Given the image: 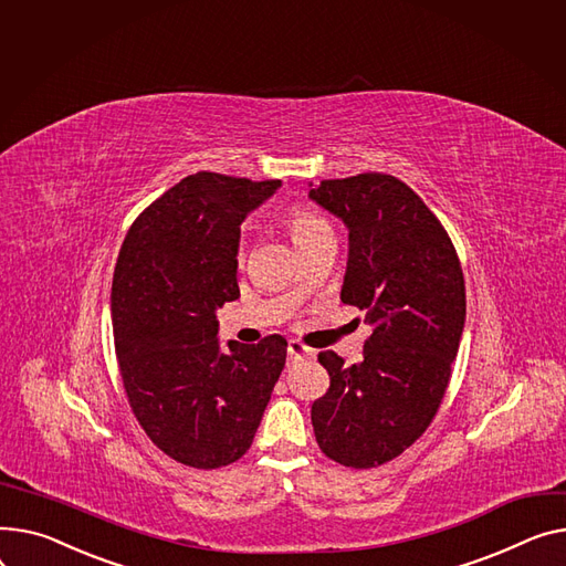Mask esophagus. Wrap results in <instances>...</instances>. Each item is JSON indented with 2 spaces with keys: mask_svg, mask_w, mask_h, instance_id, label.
<instances>
[{
  "mask_svg": "<svg viewBox=\"0 0 566 566\" xmlns=\"http://www.w3.org/2000/svg\"><path fill=\"white\" fill-rule=\"evenodd\" d=\"M312 355H314V350L305 348L300 342H289V346H286V359H289V364H297L300 359H307V357H312Z\"/></svg>",
  "mask_w": 566,
  "mask_h": 566,
  "instance_id": "1",
  "label": "esophagus"
}]
</instances>
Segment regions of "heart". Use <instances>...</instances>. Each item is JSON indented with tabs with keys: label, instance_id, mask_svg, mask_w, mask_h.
<instances>
[{
	"label": "heart",
	"instance_id": "b5f03b06",
	"mask_svg": "<svg viewBox=\"0 0 566 566\" xmlns=\"http://www.w3.org/2000/svg\"><path fill=\"white\" fill-rule=\"evenodd\" d=\"M286 224H289V232H291L295 245L327 230V222H325L321 216H316L314 211L305 209V207H293V209H289V213H286ZM239 259H243V248H241V252H239Z\"/></svg>",
	"mask_w": 566,
	"mask_h": 566
}]
</instances>
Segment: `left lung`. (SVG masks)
<instances>
[{"label":"left lung","mask_w":566,"mask_h":566,"mask_svg":"<svg viewBox=\"0 0 566 566\" xmlns=\"http://www.w3.org/2000/svg\"><path fill=\"white\" fill-rule=\"evenodd\" d=\"M310 200L348 230L342 300L366 312L364 359L318 355L329 389L312 405L323 453L370 469L417 441L446 394L467 318L460 259L426 202L391 175L310 184Z\"/></svg>","instance_id":"left-lung-1"}]
</instances>
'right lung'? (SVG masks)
Masks as SVG:
<instances>
[{
	"label": "right lung",
	"instance_id": "right-lung-1",
	"mask_svg": "<svg viewBox=\"0 0 566 566\" xmlns=\"http://www.w3.org/2000/svg\"><path fill=\"white\" fill-rule=\"evenodd\" d=\"M280 179L196 172L132 224L111 286L123 385L166 455L218 469L245 455L286 361V338L220 344L216 312L239 297L241 222Z\"/></svg>",
	"mask_w": 566,
	"mask_h": 566
}]
</instances>
